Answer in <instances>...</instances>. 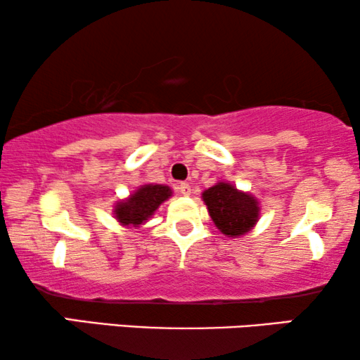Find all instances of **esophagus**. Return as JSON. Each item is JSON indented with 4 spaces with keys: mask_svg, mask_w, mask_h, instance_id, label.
I'll return each instance as SVG.
<instances>
[{
    "mask_svg": "<svg viewBox=\"0 0 360 360\" xmlns=\"http://www.w3.org/2000/svg\"><path fill=\"white\" fill-rule=\"evenodd\" d=\"M179 193L180 195H184V196H190L191 195V186L188 185V184H180L179 185Z\"/></svg>",
    "mask_w": 360,
    "mask_h": 360,
    "instance_id": "34e87169",
    "label": "esophagus"
}]
</instances>
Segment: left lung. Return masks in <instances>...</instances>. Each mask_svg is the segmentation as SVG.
<instances>
[{
  "mask_svg": "<svg viewBox=\"0 0 360 360\" xmlns=\"http://www.w3.org/2000/svg\"><path fill=\"white\" fill-rule=\"evenodd\" d=\"M216 228L228 238L248 234L260 218L259 200L229 181H218L201 193Z\"/></svg>",
  "mask_w": 360,
  "mask_h": 360,
  "instance_id": "8db88e82",
  "label": "left lung"
}]
</instances>
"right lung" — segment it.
<instances>
[{"label":"right lung","mask_w":360,"mask_h":360,"mask_svg":"<svg viewBox=\"0 0 360 360\" xmlns=\"http://www.w3.org/2000/svg\"><path fill=\"white\" fill-rule=\"evenodd\" d=\"M172 196V188L160 184L141 185L124 200L112 206L115 219L124 228H141L159 210V206Z\"/></svg>","instance_id":"1"}]
</instances>
